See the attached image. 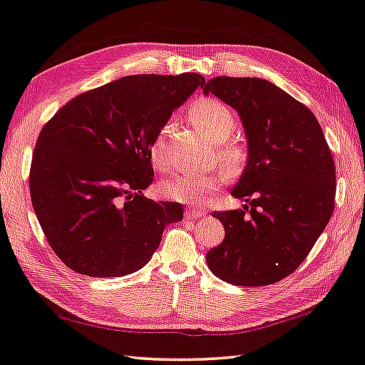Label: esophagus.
Returning a JSON list of instances; mask_svg holds the SVG:
<instances>
[{"instance_id":"obj_1","label":"esophagus","mask_w":365,"mask_h":365,"mask_svg":"<svg viewBox=\"0 0 365 365\" xmlns=\"http://www.w3.org/2000/svg\"><path fill=\"white\" fill-rule=\"evenodd\" d=\"M205 213L202 210H197V209H188L187 213H185V218L187 220H196V218H202Z\"/></svg>"}]
</instances>
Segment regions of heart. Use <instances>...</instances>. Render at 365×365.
<instances>
[{
  "label": "heart",
  "instance_id": "heart-1",
  "mask_svg": "<svg viewBox=\"0 0 365 365\" xmlns=\"http://www.w3.org/2000/svg\"><path fill=\"white\" fill-rule=\"evenodd\" d=\"M190 118L199 131L209 135L217 144V156L231 175H240L248 166V148L230 138L235 131L237 121L232 110L215 98H202L190 107ZM169 126H163L150 144V158L156 169H166ZM226 183V174H180L168 178L161 185L164 197L175 202L202 205Z\"/></svg>",
  "mask_w": 365,
  "mask_h": 365
}]
</instances>
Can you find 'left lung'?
I'll return each instance as SVG.
<instances>
[{
  "label": "left lung",
  "mask_w": 365,
  "mask_h": 365,
  "mask_svg": "<svg viewBox=\"0 0 365 365\" xmlns=\"http://www.w3.org/2000/svg\"><path fill=\"white\" fill-rule=\"evenodd\" d=\"M202 91L239 112L250 153L232 190L245 205L213 212L226 235L207 253V266L239 287L277 283L301 266L332 217L331 148L309 107L274 83L221 76Z\"/></svg>",
  "instance_id": "left-lung-1"
}]
</instances>
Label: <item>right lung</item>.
<instances>
[{"label": "right lung", "mask_w": 365, "mask_h": 365, "mask_svg": "<svg viewBox=\"0 0 365 365\" xmlns=\"http://www.w3.org/2000/svg\"><path fill=\"white\" fill-rule=\"evenodd\" d=\"M205 78L126 76L76 96L39 133L31 204L48 245L74 272L121 277L152 258L178 202L142 195L153 182L150 144Z\"/></svg>", "instance_id": "right-lung-1"}]
</instances>
